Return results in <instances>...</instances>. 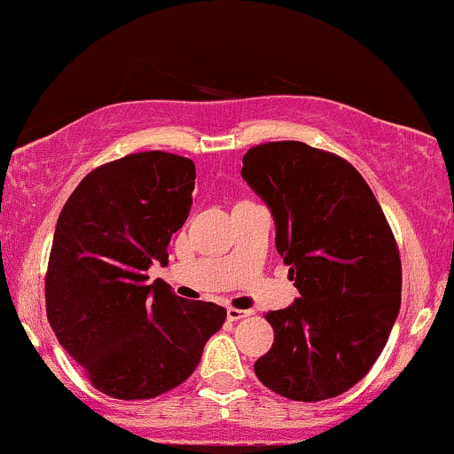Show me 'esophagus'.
<instances>
[{"mask_svg":"<svg viewBox=\"0 0 454 454\" xmlns=\"http://www.w3.org/2000/svg\"><path fill=\"white\" fill-rule=\"evenodd\" d=\"M253 311H245V309H233V307H229L227 309V318L231 320V323H238V320H242V318H248V316H251Z\"/></svg>","mask_w":454,"mask_h":454,"instance_id":"34e87169","label":"esophagus"}]
</instances>
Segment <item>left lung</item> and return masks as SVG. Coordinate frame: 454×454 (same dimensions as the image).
<instances>
[{
    "instance_id": "8db88e82",
    "label": "left lung",
    "mask_w": 454,
    "mask_h": 454,
    "mask_svg": "<svg viewBox=\"0 0 454 454\" xmlns=\"http://www.w3.org/2000/svg\"><path fill=\"white\" fill-rule=\"evenodd\" d=\"M242 177L270 207L301 294L266 314L275 342L255 362L257 379L290 401L340 396L377 362L401 309L387 218L353 164L299 140L251 147Z\"/></svg>"
}]
</instances>
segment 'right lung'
I'll list each match as a JSON object with an SVG mask.
<instances>
[{
	"label": "right lung",
	"instance_id": "obj_1",
	"mask_svg": "<svg viewBox=\"0 0 454 454\" xmlns=\"http://www.w3.org/2000/svg\"><path fill=\"white\" fill-rule=\"evenodd\" d=\"M194 162L129 153L90 170L67 199L45 275L47 318L92 387L145 401L177 387L201 362L225 307L179 299L149 266L186 223Z\"/></svg>",
	"mask_w": 454,
	"mask_h": 454
}]
</instances>
